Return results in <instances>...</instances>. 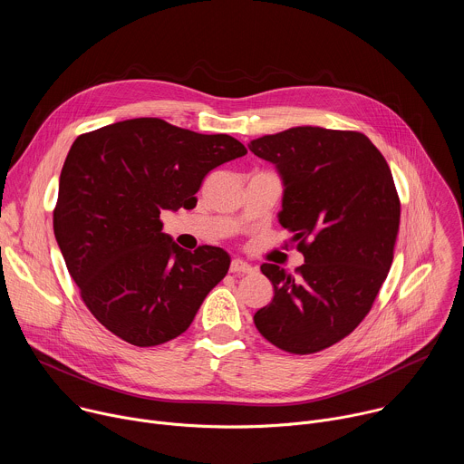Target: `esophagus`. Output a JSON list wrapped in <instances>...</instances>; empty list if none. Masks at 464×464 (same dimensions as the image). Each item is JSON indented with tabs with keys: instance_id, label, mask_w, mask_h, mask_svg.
<instances>
[{
	"instance_id": "obj_1",
	"label": "esophagus",
	"mask_w": 464,
	"mask_h": 464,
	"mask_svg": "<svg viewBox=\"0 0 464 464\" xmlns=\"http://www.w3.org/2000/svg\"><path fill=\"white\" fill-rule=\"evenodd\" d=\"M229 272L231 274H251L253 266H251V264H247L246 260H242V258H233L231 260V266H229Z\"/></svg>"
}]
</instances>
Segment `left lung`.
Returning a JSON list of instances; mask_svg holds the SVG:
<instances>
[{
    "mask_svg": "<svg viewBox=\"0 0 464 464\" xmlns=\"http://www.w3.org/2000/svg\"><path fill=\"white\" fill-rule=\"evenodd\" d=\"M247 147L276 165L285 185L279 224L304 256L295 276L262 264L274 299L255 312V326L286 353L323 351L362 323L391 268L401 224L391 169L349 130L295 126Z\"/></svg>",
    "mask_w": 464,
    "mask_h": 464,
    "instance_id": "left-lung-1",
    "label": "left lung"
}]
</instances>
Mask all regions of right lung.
Wrapping results in <instances>:
<instances>
[{
  "label": "right lung",
  "mask_w": 464,
  "mask_h": 464,
  "mask_svg": "<svg viewBox=\"0 0 464 464\" xmlns=\"http://www.w3.org/2000/svg\"><path fill=\"white\" fill-rule=\"evenodd\" d=\"M247 154L227 134H196L158 117L119 121L75 140L63 161L53 227L81 297L136 347L183 334L231 256L179 247L161 211L196 206L204 178Z\"/></svg>",
  "instance_id": "1"
}]
</instances>
